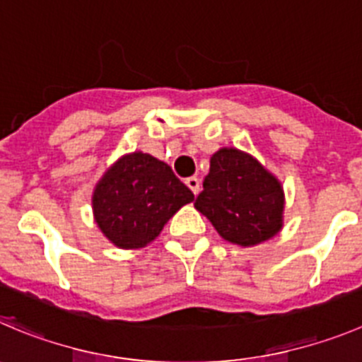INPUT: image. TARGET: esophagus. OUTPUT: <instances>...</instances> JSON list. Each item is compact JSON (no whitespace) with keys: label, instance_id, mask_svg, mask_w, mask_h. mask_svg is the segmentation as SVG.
Returning a JSON list of instances; mask_svg holds the SVG:
<instances>
[{"label":"esophagus","instance_id":"esophagus-1","mask_svg":"<svg viewBox=\"0 0 362 362\" xmlns=\"http://www.w3.org/2000/svg\"><path fill=\"white\" fill-rule=\"evenodd\" d=\"M185 185H187L189 189H191L194 194H198V191H200V180H198L197 177H189L185 178Z\"/></svg>","mask_w":362,"mask_h":362}]
</instances>
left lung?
<instances>
[{"instance_id":"1","label":"left lung","mask_w":362,"mask_h":362,"mask_svg":"<svg viewBox=\"0 0 362 362\" xmlns=\"http://www.w3.org/2000/svg\"><path fill=\"white\" fill-rule=\"evenodd\" d=\"M194 207L223 239L255 246L282 228L284 189L257 158L238 148H221L211 157Z\"/></svg>"}]
</instances>
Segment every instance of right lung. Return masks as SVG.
I'll list each match as a JSON object with an SVG mask.
<instances>
[{"instance_id": "add662e5", "label": "right lung", "mask_w": 362, "mask_h": 362, "mask_svg": "<svg viewBox=\"0 0 362 362\" xmlns=\"http://www.w3.org/2000/svg\"><path fill=\"white\" fill-rule=\"evenodd\" d=\"M194 194L165 162L134 151L117 158L96 184L93 212L98 227L123 250L153 241L175 212Z\"/></svg>"}]
</instances>
